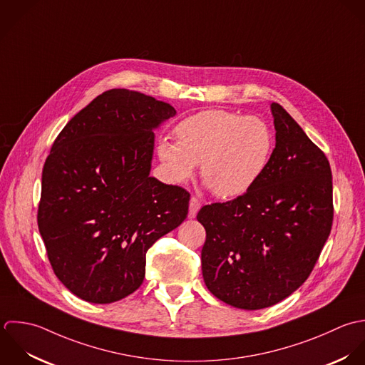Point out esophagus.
<instances>
[{"mask_svg": "<svg viewBox=\"0 0 365 365\" xmlns=\"http://www.w3.org/2000/svg\"><path fill=\"white\" fill-rule=\"evenodd\" d=\"M200 208H201V202L198 201V198L191 197L190 207H188V218H195L197 212L200 211Z\"/></svg>", "mask_w": 365, "mask_h": 365, "instance_id": "esophagus-1", "label": "esophagus"}]
</instances>
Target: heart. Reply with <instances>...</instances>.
<instances>
[{
	"label": "heart",
	"instance_id": "1",
	"mask_svg": "<svg viewBox=\"0 0 365 365\" xmlns=\"http://www.w3.org/2000/svg\"><path fill=\"white\" fill-rule=\"evenodd\" d=\"M177 141L161 140L157 154L173 184L187 181L195 164L212 192L224 200L246 194L263 175L273 151V133L256 116L205 110L175 127Z\"/></svg>",
	"mask_w": 365,
	"mask_h": 365
}]
</instances>
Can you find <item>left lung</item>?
Masks as SVG:
<instances>
[{"mask_svg": "<svg viewBox=\"0 0 365 365\" xmlns=\"http://www.w3.org/2000/svg\"><path fill=\"white\" fill-rule=\"evenodd\" d=\"M276 144L262 178L241 197L205 205L201 250L208 290L243 310L270 307L313 270L333 224V181L324 153L277 103Z\"/></svg>", "mask_w": 365, "mask_h": 365, "instance_id": "left-lung-1", "label": "left lung"}]
</instances>
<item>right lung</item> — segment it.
<instances>
[{
  "instance_id": "right-lung-1",
  "label": "right lung",
  "mask_w": 365,
  "mask_h": 365,
  "mask_svg": "<svg viewBox=\"0 0 365 365\" xmlns=\"http://www.w3.org/2000/svg\"><path fill=\"white\" fill-rule=\"evenodd\" d=\"M175 115L151 96L112 89L53 141L38 227L55 274L82 300L108 304L137 290L148 247L187 218L190 194L150 177L153 131Z\"/></svg>"
}]
</instances>
